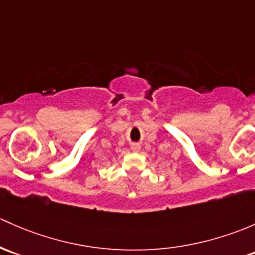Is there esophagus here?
Masks as SVG:
<instances>
[{
    "label": "esophagus",
    "instance_id": "esophagus-1",
    "mask_svg": "<svg viewBox=\"0 0 255 255\" xmlns=\"http://www.w3.org/2000/svg\"><path fill=\"white\" fill-rule=\"evenodd\" d=\"M130 149H132L133 151H139V149H140V145L134 143V144H132V145H130Z\"/></svg>",
    "mask_w": 255,
    "mask_h": 255
}]
</instances>
